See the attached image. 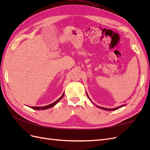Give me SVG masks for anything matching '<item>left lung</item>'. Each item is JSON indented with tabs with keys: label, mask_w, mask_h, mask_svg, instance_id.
Wrapping results in <instances>:
<instances>
[{
	"label": "left lung",
	"mask_w": 150,
	"mask_h": 150,
	"mask_svg": "<svg viewBox=\"0 0 150 150\" xmlns=\"http://www.w3.org/2000/svg\"><path fill=\"white\" fill-rule=\"evenodd\" d=\"M122 106H123V105H122V106H120V107L116 108H113V109H108V108H103V107H100V106H98V107H99V108H100L103 109V110H107V111H114V110H117V109H119L120 108H121V107H122Z\"/></svg>",
	"instance_id": "1"
}]
</instances>
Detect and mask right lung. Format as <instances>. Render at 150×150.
<instances>
[{
    "instance_id": "right-lung-1",
    "label": "right lung",
    "mask_w": 150,
    "mask_h": 150,
    "mask_svg": "<svg viewBox=\"0 0 150 150\" xmlns=\"http://www.w3.org/2000/svg\"><path fill=\"white\" fill-rule=\"evenodd\" d=\"M64 96V94H63L62 95V96L59 98L58 99L57 101H56L55 102H54L53 103L49 104V105H47V106H43V107H35V106H31L30 108L32 109H34V110H46V109H48V108H52V106H54V105H56V103H57L62 98V97Z\"/></svg>"
}]
</instances>
